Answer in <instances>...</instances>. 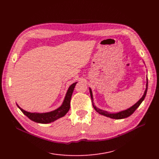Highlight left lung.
<instances>
[{"label":"left lung","instance_id":"left-lung-1","mask_svg":"<svg viewBox=\"0 0 159 159\" xmlns=\"http://www.w3.org/2000/svg\"><path fill=\"white\" fill-rule=\"evenodd\" d=\"M146 89L143 96L141 97V99L138 101L137 103H136L134 105H132V107H130L129 108L125 109V110L124 111H121L117 113H110L106 111H103L102 109H100L99 108H97L95 105H94V102H93V93H92V91L91 89L89 88V91H90V94H91V101H92V103H93V106L94 107V109L96 110V111L97 113H99V114L103 115L104 116H106L108 117H110V118L112 119H116V120H121V119H124V118H126L129 116H131L132 113L136 111V109L140 106V105L142 103V101H144L146 93H147V89H148V78H146Z\"/></svg>","mask_w":159,"mask_h":159}]
</instances>
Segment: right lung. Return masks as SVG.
<instances>
[{
	"label": "right lung",
	"instance_id": "right-lung-1",
	"mask_svg": "<svg viewBox=\"0 0 159 159\" xmlns=\"http://www.w3.org/2000/svg\"><path fill=\"white\" fill-rule=\"evenodd\" d=\"M76 83L77 82L74 83L69 87L66 92V96L64 97L62 104L61 105L60 107H59L58 109H55L54 111L46 113H31L23 110V109L20 107L17 104V107L21 109V111L23 113V114L25 115L27 117H29L31 120L39 124L51 123V122L54 121L60 118V117H62L63 116H64L69 111L70 107L71 97Z\"/></svg>",
	"mask_w": 159,
	"mask_h": 159
}]
</instances>
